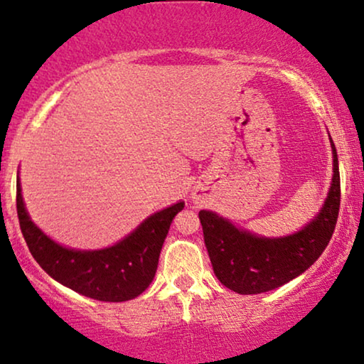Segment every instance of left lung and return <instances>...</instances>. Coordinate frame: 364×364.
<instances>
[{"instance_id": "1", "label": "left lung", "mask_w": 364, "mask_h": 364, "mask_svg": "<svg viewBox=\"0 0 364 364\" xmlns=\"http://www.w3.org/2000/svg\"><path fill=\"white\" fill-rule=\"evenodd\" d=\"M333 148V183L312 222L292 235L265 238L237 228L213 211H200L205 245L216 279L237 294L274 291L304 274L333 237L341 203L338 153Z\"/></svg>"}]
</instances>
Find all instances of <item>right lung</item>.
<instances>
[{"mask_svg": "<svg viewBox=\"0 0 364 364\" xmlns=\"http://www.w3.org/2000/svg\"><path fill=\"white\" fill-rule=\"evenodd\" d=\"M185 201L146 218L134 232L102 250H75L58 245L31 222L16 181L20 228L33 259L50 277L72 291L104 302L131 301L146 291L158 269L169 225Z\"/></svg>", "mask_w": 364, "mask_h": 364, "instance_id": "add662e5", "label": "right lung"}]
</instances>
